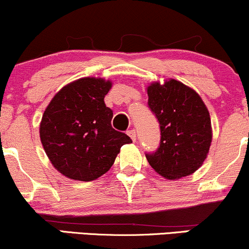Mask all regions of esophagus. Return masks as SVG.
Masks as SVG:
<instances>
[{
  "instance_id": "1",
  "label": "esophagus",
  "mask_w": 249,
  "mask_h": 249,
  "mask_svg": "<svg viewBox=\"0 0 249 249\" xmlns=\"http://www.w3.org/2000/svg\"><path fill=\"white\" fill-rule=\"evenodd\" d=\"M127 134H128V137H130V138L132 139L133 142H136V138H137L136 130H133V128H131V130H128V131H127Z\"/></svg>"
}]
</instances>
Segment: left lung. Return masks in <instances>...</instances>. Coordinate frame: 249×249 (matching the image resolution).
Segmentation results:
<instances>
[{"label": "left lung", "mask_w": 249, "mask_h": 249, "mask_svg": "<svg viewBox=\"0 0 249 249\" xmlns=\"http://www.w3.org/2000/svg\"><path fill=\"white\" fill-rule=\"evenodd\" d=\"M147 105L158 119L160 142L145 153L151 167L166 179L196 172L206 159L212 128L206 105L196 91L176 79L147 88Z\"/></svg>", "instance_id": "1"}]
</instances>
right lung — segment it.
<instances>
[{"label": "right lung", "mask_w": 249, "mask_h": 249, "mask_svg": "<svg viewBox=\"0 0 249 249\" xmlns=\"http://www.w3.org/2000/svg\"><path fill=\"white\" fill-rule=\"evenodd\" d=\"M111 82L85 77L56 93L43 113L39 137L48 158L63 176L91 181L107 173L127 134L111 125L113 112L104 103Z\"/></svg>", "instance_id": "obj_1"}]
</instances>
